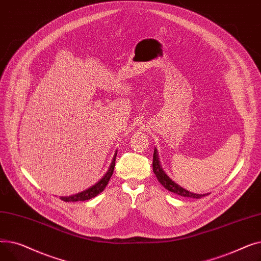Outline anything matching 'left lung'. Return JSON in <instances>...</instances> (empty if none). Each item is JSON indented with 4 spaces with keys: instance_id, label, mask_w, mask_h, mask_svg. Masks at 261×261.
I'll list each match as a JSON object with an SVG mask.
<instances>
[{
    "instance_id": "8db88e82",
    "label": "left lung",
    "mask_w": 261,
    "mask_h": 261,
    "mask_svg": "<svg viewBox=\"0 0 261 261\" xmlns=\"http://www.w3.org/2000/svg\"><path fill=\"white\" fill-rule=\"evenodd\" d=\"M152 167H153V172L155 174V176L158 177L159 182L165 187L167 190L171 191V193H174L179 196L182 197H188V198H194V199H200L203 198L205 196H207L208 194H203V195H199V194H194L190 193V191L186 190L185 188L181 187L180 185H177L175 182H173L170 177L165 173V171L163 170V168L161 167V164L159 161V156H158V150L154 149L153 152V162H152Z\"/></svg>"
}]
</instances>
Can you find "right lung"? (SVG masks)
Instances as JSON below:
<instances>
[{"instance_id":"obj_1","label":"right lung","mask_w":261,"mask_h":261,"mask_svg":"<svg viewBox=\"0 0 261 261\" xmlns=\"http://www.w3.org/2000/svg\"><path fill=\"white\" fill-rule=\"evenodd\" d=\"M116 154H117V151L116 153L114 154L113 156V160H112V163L111 165H110L108 171L106 172V174L101 177V179L94 184L93 186L89 187L88 189L81 191V193H78L76 195H72V196H68V197H60V199L62 201H65V202H76V201H86V200H89V199H92L94 197L97 196L98 194H100L101 191L106 188V186L108 185L110 179H111V176L113 174V170H114V166H115V159H116Z\"/></svg>"}]
</instances>
